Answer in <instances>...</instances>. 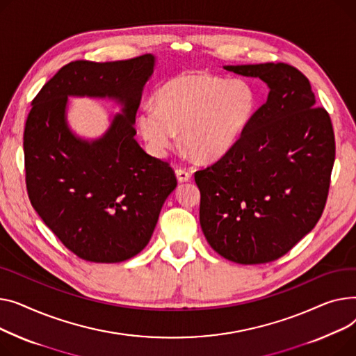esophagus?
Instances as JSON below:
<instances>
[{"instance_id":"34e87169","label":"esophagus","mask_w":356,"mask_h":356,"mask_svg":"<svg viewBox=\"0 0 356 356\" xmlns=\"http://www.w3.org/2000/svg\"><path fill=\"white\" fill-rule=\"evenodd\" d=\"M175 174H177V178H178L179 182H188V181L191 179V174L188 172V171H185V170L179 168V170L175 171Z\"/></svg>"}]
</instances>
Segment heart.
Listing matches in <instances>:
<instances>
[{"instance_id": "b5f03b06", "label": "heart", "mask_w": 356, "mask_h": 356, "mask_svg": "<svg viewBox=\"0 0 356 356\" xmlns=\"http://www.w3.org/2000/svg\"><path fill=\"white\" fill-rule=\"evenodd\" d=\"M257 109V95L244 80L207 73L177 76L158 89L155 108L145 104L136 123L152 154L162 156L177 142L200 161L227 154L247 129Z\"/></svg>"}]
</instances>
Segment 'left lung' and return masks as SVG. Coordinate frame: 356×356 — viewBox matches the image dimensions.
<instances>
[{
    "instance_id": "left-lung-1",
    "label": "left lung",
    "mask_w": 356,
    "mask_h": 356,
    "mask_svg": "<svg viewBox=\"0 0 356 356\" xmlns=\"http://www.w3.org/2000/svg\"><path fill=\"white\" fill-rule=\"evenodd\" d=\"M270 89L233 148L195 172L210 245L240 264L277 260L319 221L335 162V135L307 77L286 63L224 66Z\"/></svg>"
}]
</instances>
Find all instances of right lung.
<instances>
[{"label": "right lung", "mask_w": 356, "mask_h": 356, "mask_svg": "<svg viewBox=\"0 0 356 356\" xmlns=\"http://www.w3.org/2000/svg\"><path fill=\"white\" fill-rule=\"evenodd\" d=\"M154 66L152 54L72 61L33 99L24 129L29 198L56 237L86 261L119 263L142 252L177 186L171 165L135 139L142 89ZM69 95L111 97L124 109L106 134L88 143L67 127Z\"/></svg>", "instance_id": "right-lung-1"}]
</instances>
